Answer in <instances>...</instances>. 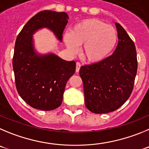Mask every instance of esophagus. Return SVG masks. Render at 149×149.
<instances>
[{
    "label": "esophagus",
    "mask_w": 149,
    "mask_h": 149,
    "mask_svg": "<svg viewBox=\"0 0 149 149\" xmlns=\"http://www.w3.org/2000/svg\"><path fill=\"white\" fill-rule=\"evenodd\" d=\"M80 68H81V64L79 62H76V72L79 73V72Z\"/></svg>",
    "instance_id": "esophagus-1"
}]
</instances>
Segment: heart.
I'll return each mask as SVG.
<instances>
[{"label": "heart", "mask_w": 149, "mask_h": 149, "mask_svg": "<svg viewBox=\"0 0 149 149\" xmlns=\"http://www.w3.org/2000/svg\"><path fill=\"white\" fill-rule=\"evenodd\" d=\"M65 45L72 54L82 46V56L90 63L101 62L112 53L117 42L114 28L98 19H85L77 23L70 34L64 36Z\"/></svg>", "instance_id": "b5f03b06"}]
</instances>
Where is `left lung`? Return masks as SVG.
<instances>
[{"instance_id": "1", "label": "left lung", "mask_w": 149, "mask_h": 149, "mask_svg": "<svg viewBox=\"0 0 149 149\" xmlns=\"http://www.w3.org/2000/svg\"><path fill=\"white\" fill-rule=\"evenodd\" d=\"M118 45L113 53L101 62L81 66L84 102L95 113L116 111L128 100L133 91L136 70V48L124 28L115 23Z\"/></svg>"}]
</instances>
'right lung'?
<instances>
[{
  "label": "right lung",
  "mask_w": 149,
  "mask_h": 149,
  "mask_svg": "<svg viewBox=\"0 0 149 149\" xmlns=\"http://www.w3.org/2000/svg\"><path fill=\"white\" fill-rule=\"evenodd\" d=\"M68 18L65 12L41 11L29 20L16 38L13 60L16 88L23 100L36 109L51 111L61 105L67 81L76 71V62L53 53H38L33 36L47 28L61 41Z\"/></svg>",
  "instance_id": "1"
}]
</instances>
